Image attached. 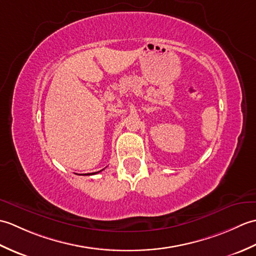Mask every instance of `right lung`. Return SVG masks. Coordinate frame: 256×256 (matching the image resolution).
<instances>
[{
  "instance_id": "add662e5",
  "label": "right lung",
  "mask_w": 256,
  "mask_h": 256,
  "mask_svg": "<svg viewBox=\"0 0 256 256\" xmlns=\"http://www.w3.org/2000/svg\"><path fill=\"white\" fill-rule=\"evenodd\" d=\"M100 172H101V170H100Z\"/></svg>"
}]
</instances>
